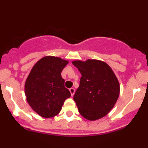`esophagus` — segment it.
I'll return each instance as SVG.
<instances>
[{
    "mask_svg": "<svg viewBox=\"0 0 148 148\" xmlns=\"http://www.w3.org/2000/svg\"><path fill=\"white\" fill-rule=\"evenodd\" d=\"M69 92H70V93H71V95L73 96L74 95V92H75V89L73 88H70V89H69Z\"/></svg>",
    "mask_w": 148,
    "mask_h": 148,
    "instance_id": "1",
    "label": "esophagus"
}]
</instances>
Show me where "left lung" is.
Here are the masks:
<instances>
[{"label":"left lung","instance_id":"1","mask_svg":"<svg viewBox=\"0 0 148 148\" xmlns=\"http://www.w3.org/2000/svg\"><path fill=\"white\" fill-rule=\"evenodd\" d=\"M72 64L82 76L74 96L80 114L90 121L103 118L113 108L120 95L116 76L101 60H74Z\"/></svg>","mask_w":148,"mask_h":148}]
</instances>
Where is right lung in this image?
<instances>
[{"mask_svg": "<svg viewBox=\"0 0 148 148\" xmlns=\"http://www.w3.org/2000/svg\"><path fill=\"white\" fill-rule=\"evenodd\" d=\"M69 61L45 56L35 63L25 83V95L32 109L43 118L56 116L71 94L61 72Z\"/></svg>", "mask_w": 148, "mask_h": 148, "instance_id": "add662e5", "label": "right lung"}]
</instances>
